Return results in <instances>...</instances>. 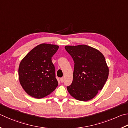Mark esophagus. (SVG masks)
Instances as JSON below:
<instances>
[{
    "instance_id": "obj_1",
    "label": "esophagus",
    "mask_w": 128,
    "mask_h": 128,
    "mask_svg": "<svg viewBox=\"0 0 128 128\" xmlns=\"http://www.w3.org/2000/svg\"><path fill=\"white\" fill-rule=\"evenodd\" d=\"M60 82H61L62 83V82H64V78L63 77H62V78H60Z\"/></svg>"
}]
</instances>
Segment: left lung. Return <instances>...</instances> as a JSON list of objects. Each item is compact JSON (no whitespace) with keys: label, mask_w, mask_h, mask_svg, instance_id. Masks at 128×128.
<instances>
[{"label":"left lung","mask_w":128,"mask_h":128,"mask_svg":"<svg viewBox=\"0 0 128 128\" xmlns=\"http://www.w3.org/2000/svg\"><path fill=\"white\" fill-rule=\"evenodd\" d=\"M74 62L73 82L67 87L72 97L87 101L96 96L108 78V67L104 55L86 45L66 46Z\"/></svg>","instance_id":"left-lung-1"}]
</instances>
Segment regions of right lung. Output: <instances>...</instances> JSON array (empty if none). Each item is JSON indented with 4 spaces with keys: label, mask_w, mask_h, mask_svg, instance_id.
Returning a JSON list of instances; mask_svg holds the SVG:
<instances>
[{
    "label": "right lung",
    "mask_w": 128,
    "mask_h": 128,
    "mask_svg": "<svg viewBox=\"0 0 128 128\" xmlns=\"http://www.w3.org/2000/svg\"><path fill=\"white\" fill-rule=\"evenodd\" d=\"M58 48L56 45L41 44L21 60L18 68L20 82L30 96L41 98L56 89L58 82L52 58Z\"/></svg>",
    "instance_id": "right-lung-1"
}]
</instances>
